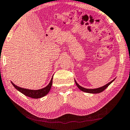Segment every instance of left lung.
I'll use <instances>...</instances> for the list:
<instances>
[{"label": "left lung", "mask_w": 130, "mask_h": 130, "mask_svg": "<svg viewBox=\"0 0 130 130\" xmlns=\"http://www.w3.org/2000/svg\"><path fill=\"white\" fill-rule=\"evenodd\" d=\"M114 80H115V79L112 80L111 82H110L107 83L106 85H104V86L100 87V88H96V89H87V88H83L82 86H80V85L78 84L77 82H76L75 79H74V82H75L76 85H77L78 88H79L80 90H81L82 91L86 92V93H101V92H102V91H104V90L106 88H108V86H109V85L111 84L112 82H113Z\"/></svg>", "instance_id": "1"}]
</instances>
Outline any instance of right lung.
<instances>
[{
  "label": "right lung",
  "instance_id": "right-lung-1",
  "mask_svg": "<svg viewBox=\"0 0 130 130\" xmlns=\"http://www.w3.org/2000/svg\"><path fill=\"white\" fill-rule=\"evenodd\" d=\"M11 83L12 85L15 87V89H17L18 91H19L21 93H23L25 96H26L32 98L38 99V98H41L45 96L46 95H47V94L48 93V92H50V90L51 88V86H52L53 77L51 78L50 82L49 83V84L47 86L38 90H31V89H24V88H21V87L17 86V85H15L13 82H12Z\"/></svg>",
  "mask_w": 130,
  "mask_h": 130
}]
</instances>
